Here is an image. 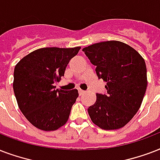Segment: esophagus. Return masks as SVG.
I'll use <instances>...</instances> for the list:
<instances>
[{
	"mask_svg": "<svg viewBox=\"0 0 160 160\" xmlns=\"http://www.w3.org/2000/svg\"><path fill=\"white\" fill-rule=\"evenodd\" d=\"M78 92H79V95L81 96L82 94H84L86 92V91H84V90H82V89H78Z\"/></svg>",
	"mask_w": 160,
	"mask_h": 160,
	"instance_id": "esophagus-1",
	"label": "esophagus"
}]
</instances>
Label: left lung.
Returning <instances> with one entry per match:
<instances>
[{
  "label": "left lung",
  "mask_w": 160,
  "mask_h": 160,
  "mask_svg": "<svg viewBox=\"0 0 160 160\" xmlns=\"http://www.w3.org/2000/svg\"><path fill=\"white\" fill-rule=\"evenodd\" d=\"M96 66L98 78L107 82V93H97L88 112L94 124L102 129H118L138 112L147 88L144 59L126 43L107 41L82 49Z\"/></svg>",
  "instance_id": "left-lung-1"
}]
</instances>
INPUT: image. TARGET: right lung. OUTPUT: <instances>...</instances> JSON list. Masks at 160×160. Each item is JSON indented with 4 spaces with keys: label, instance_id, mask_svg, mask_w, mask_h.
<instances>
[{
    "label": "right lung",
    "instance_id": "right-lung-1",
    "mask_svg": "<svg viewBox=\"0 0 160 160\" xmlns=\"http://www.w3.org/2000/svg\"><path fill=\"white\" fill-rule=\"evenodd\" d=\"M80 48H40L24 57L15 67L13 90L18 107L39 129L57 130L68 120L78 92L56 89L54 84L64 76L69 61Z\"/></svg>",
    "mask_w": 160,
    "mask_h": 160
}]
</instances>
